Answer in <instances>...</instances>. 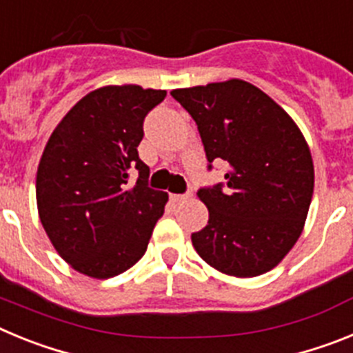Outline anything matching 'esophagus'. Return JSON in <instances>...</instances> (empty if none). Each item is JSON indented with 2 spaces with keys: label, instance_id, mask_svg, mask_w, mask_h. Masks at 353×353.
Masks as SVG:
<instances>
[{
  "label": "esophagus",
  "instance_id": "esophagus-1",
  "mask_svg": "<svg viewBox=\"0 0 353 353\" xmlns=\"http://www.w3.org/2000/svg\"><path fill=\"white\" fill-rule=\"evenodd\" d=\"M189 198H191V194H171V201L173 203H183Z\"/></svg>",
  "mask_w": 353,
  "mask_h": 353
}]
</instances>
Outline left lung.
I'll return each instance as SVG.
<instances>
[{
    "label": "left lung",
    "instance_id": "obj_1",
    "mask_svg": "<svg viewBox=\"0 0 353 353\" xmlns=\"http://www.w3.org/2000/svg\"><path fill=\"white\" fill-rule=\"evenodd\" d=\"M208 162H228L226 183L199 189L208 224L191 240L215 270L256 277L281 263L304 230L314 168L304 134L281 105L242 79L179 88Z\"/></svg>",
    "mask_w": 353,
    "mask_h": 353
}]
</instances>
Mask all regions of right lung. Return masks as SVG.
Wrapping results in <instances>:
<instances>
[{"mask_svg": "<svg viewBox=\"0 0 353 353\" xmlns=\"http://www.w3.org/2000/svg\"><path fill=\"white\" fill-rule=\"evenodd\" d=\"M166 90L109 84L84 95L52 130L37 170V207L56 252L79 274L109 279L138 263L168 192L146 185L143 120ZM140 173L134 186L130 174Z\"/></svg>", "mask_w": 353, "mask_h": 353, "instance_id": "add662e5", "label": "right lung"}]
</instances>
